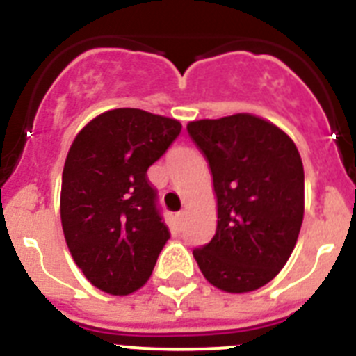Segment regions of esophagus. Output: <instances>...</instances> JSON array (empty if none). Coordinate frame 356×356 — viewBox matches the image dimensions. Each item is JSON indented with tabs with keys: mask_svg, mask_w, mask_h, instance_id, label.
I'll use <instances>...</instances> for the list:
<instances>
[{
	"mask_svg": "<svg viewBox=\"0 0 356 356\" xmlns=\"http://www.w3.org/2000/svg\"><path fill=\"white\" fill-rule=\"evenodd\" d=\"M176 219H178V222H184V219H185V212H184V210L176 213Z\"/></svg>",
	"mask_w": 356,
	"mask_h": 356,
	"instance_id": "esophagus-1",
	"label": "esophagus"
}]
</instances>
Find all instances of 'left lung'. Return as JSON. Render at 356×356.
Segmentation results:
<instances>
[{"label": "left lung", "instance_id": "8db88e82", "mask_svg": "<svg viewBox=\"0 0 356 356\" xmlns=\"http://www.w3.org/2000/svg\"><path fill=\"white\" fill-rule=\"evenodd\" d=\"M209 160L217 228L194 248L201 273L226 292L257 291L287 264L305 212V172L298 147L273 122L251 114L187 124Z\"/></svg>", "mask_w": 356, "mask_h": 356}]
</instances>
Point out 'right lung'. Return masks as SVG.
<instances>
[{"mask_svg": "<svg viewBox=\"0 0 356 356\" xmlns=\"http://www.w3.org/2000/svg\"><path fill=\"white\" fill-rule=\"evenodd\" d=\"M176 119L115 108L87 124L65 159L60 217L72 259L94 287H143L171 237L147 169L180 135Z\"/></svg>", "mask_w": 356, "mask_h": 356, "instance_id": "1", "label": "right lung"}]
</instances>
